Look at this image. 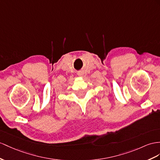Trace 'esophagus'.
<instances>
[{
	"mask_svg": "<svg viewBox=\"0 0 160 160\" xmlns=\"http://www.w3.org/2000/svg\"><path fill=\"white\" fill-rule=\"evenodd\" d=\"M78 75L79 76H82V75H83V73L82 72H80L78 73Z\"/></svg>",
	"mask_w": 160,
	"mask_h": 160,
	"instance_id": "34e87169",
	"label": "esophagus"
}]
</instances>
